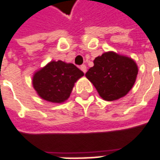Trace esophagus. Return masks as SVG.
I'll return each instance as SVG.
<instances>
[{"mask_svg": "<svg viewBox=\"0 0 160 160\" xmlns=\"http://www.w3.org/2000/svg\"><path fill=\"white\" fill-rule=\"evenodd\" d=\"M80 70L84 72V73H86L87 72V66H86L85 64H82V65H80Z\"/></svg>", "mask_w": 160, "mask_h": 160, "instance_id": "obj_1", "label": "esophagus"}]
</instances>
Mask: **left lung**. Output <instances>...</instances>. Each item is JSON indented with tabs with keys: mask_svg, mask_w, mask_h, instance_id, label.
Masks as SVG:
<instances>
[{
	"mask_svg": "<svg viewBox=\"0 0 160 160\" xmlns=\"http://www.w3.org/2000/svg\"><path fill=\"white\" fill-rule=\"evenodd\" d=\"M138 67L132 58L109 51L94 60L86 77L105 101H115L125 97L135 84Z\"/></svg>",
	"mask_w": 160,
	"mask_h": 160,
	"instance_id": "1",
	"label": "left lung"
}]
</instances>
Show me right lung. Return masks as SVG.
<instances>
[{
  "label": "right lung",
  "mask_w": 160,
  "mask_h": 160,
  "mask_svg": "<svg viewBox=\"0 0 160 160\" xmlns=\"http://www.w3.org/2000/svg\"><path fill=\"white\" fill-rule=\"evenodd\" d=\"M83 75L73 63L51 61L34 73L32 86L42 99L60 103L69 98L74 83Z\"/></svg>",
  "instance_id": "add662e5"
}]
</instances>
